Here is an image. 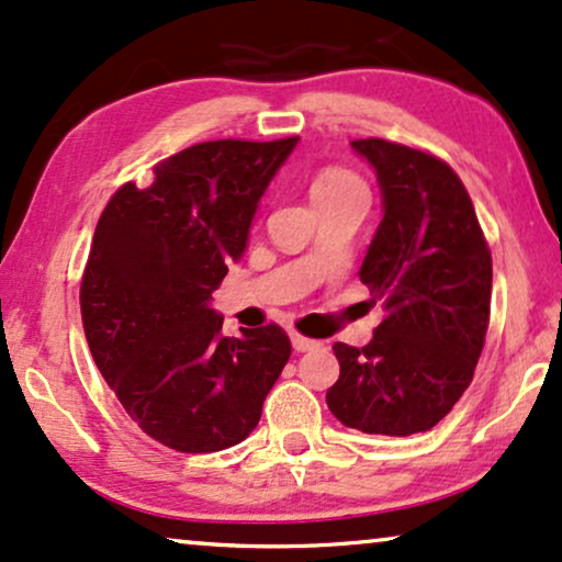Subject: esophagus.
<instances>
[{"mask_svg": "<svg viewBox=\"0 0 562 562\" xmlns=\"http://www.w3.org/2000/svg\"><path fill=\"white\" fill-rule=\"evenodd\" d=\"M290 342H293L295 352H308V350H316V347H318L316 339L303 337V334H290Z\"/></svg>", "mask_w": 562, "mask_h": 562, "instance_id": "esophagus-1", "label": "esophagus"}]
</instances>
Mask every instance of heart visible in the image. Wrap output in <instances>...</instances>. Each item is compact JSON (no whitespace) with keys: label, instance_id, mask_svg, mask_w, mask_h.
I'll list each match as a JSON object with an SVG mask.
<instances>
[{"label":"heart","instance_id":"b5f03b06","mask_svg":"<svg viewBox=\"0 0 562 562\" xmlns=\"http://www.w3.org/2000/svg\"><path fill=\"white\" fill-rule=\"evenodd\" d=\"M358 191H366L363 181L345 168H324L311 181V199H314V204L326 202V199L358 194Z\"/></svg>","mask_w":562,"mask_h":562}]
</instances>
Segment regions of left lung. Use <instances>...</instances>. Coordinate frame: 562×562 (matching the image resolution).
<instances>
[{
    "instance_id": "left-lung-1",
    "label": "left lung",
    "mask_w": 562,
    "mask_h": 562,
    "mask_svg": "<svg viewBox=\"0 0 562 562\" xmlns=\"http://www.w3.org/2000/svg\"><path fill=\"white\" fill-rule=\"evenodd\" d=\"M381 187L383 217L360 282L386 316L366 347L334 345L331 415L373 436L425 432L472 383L490 318L493 259L472 199L443 160L386 139H355Z\"/></svg>"
}]
</instances>
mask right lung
Returning a JSON list of instances; mask_svg holds the SVG:
<instances>
[{
  "label": "right lung",
  "mask_w": 562,
  "mask_h": 562,
  "mask_svg": "<svg viewBox=\"0 0 562 562\" xmlns=\"http://www.w3.org/2000/svg\"><path fill=\"white\" fill-rule=\"evenodd\" d=\"M295 145L187 147L155 166L147 189L124 183L98 220L80 288L85 337L126 415L168 449L240 443L288 363L277 324L223 337L212 290L244 257L261 196Z\"/></svg>",
  "instance_id": "1"
}]
</instances>
